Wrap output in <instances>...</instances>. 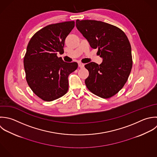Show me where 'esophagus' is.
I'll return each mask as SVG.
<instances>
[{
  "instance_id": "34e87169",
  "label": "esophagus",
  "mask_w": 157,
  "mask_h": 157,
  "mask_svg": "<svg viewBox=\"0 0 157 157\" xmlns=\"http://www.w3.org/2000/svg\"><path fill=\"white\" fill-rule=\"evenodd\" d=\"M78 66L79 68H83L84 67V64L79 62V63H78Z\"/></svg>"
}]
</instances>
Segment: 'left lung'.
Returning a JSON list of instances; mask_svg holds the SVG:
<instances>
[{
	"instance_id": "left-lung-1",
	"label": "left lung",
	"mask_w": 157,
	"mask_h": 157,
	"mask_svg": "<svg viewBox=\"0 0 157 157\" xmlns=\"http://www.w3.org/2000/svg\"><path fill=\"white\" fill-rule=\"evenodd\" d=\"M76 26L103 59L100 65H85L89 72L85 80L87 89L103 98L114 96L124 86L132 68V48L127 35L116 26L95 20L77 19Z\"/></svg>"
}]
</instances>
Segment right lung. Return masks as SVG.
I'll list each match as a JSON object with an SVG mask.
<instances>
[{
	"instance_id": "1",
	"label": "right lung",
	"mask_w": 157,
	"mask_h": 157,
	"mask_svg": "<svg viewBox=\"0 0 157 157\" xmlns=\"http://www.w3.org/2000/svg\"><path fill=\"white\" fill-rule=\"evenodd\" d=\"M75 21L48 25L36 32L29 41L24 58L27 84L33 93L46 101L64 95L68 89V77L78 68L57 56L63 53L65 40Z\"/></svg>"
}]
</instances>
